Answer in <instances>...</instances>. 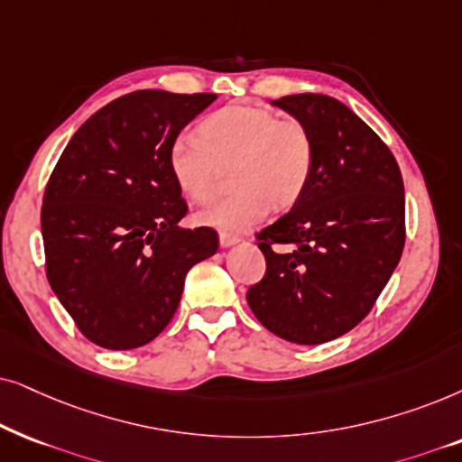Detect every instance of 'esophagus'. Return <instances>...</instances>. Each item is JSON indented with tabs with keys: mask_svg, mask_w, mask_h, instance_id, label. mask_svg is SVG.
Segmentation results:
<instances>
[{
	"mask_svg": "<svg viewBox=\"0 0 462 462\" xmlns=\"http://www.w3.org/2000/svg\"><path fill=\"white\" fill-rule=\"evenodd\" d=\"M236 243H241V238L235 236V235H226V232H221V235H219V245H221V247H224V249L235 247Z\"/></svg>",
	"mask_w": 462,
	"mask_h": 462,
	"instance_id": "obj_1",
	"label": "esophagus"
}]
</instances>
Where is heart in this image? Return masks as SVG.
Instances as JSON below:
<instances>
[{
  "label": "heart",
  "instance_id": "obj_1",
  "mask_svg": "<svg viewBox=\"0 0 462 462\" xmlns=\"http://www.w3.org/2000/svg\"><path fill=\"white\" fill-rule=\"evenodd\" d=\"M199 136L180 133L169 145L171 175L196 202L211 199L219 164L235 160V194L208 202L199 221L224 232H245L276 207L293 205L309 188L315 145L298 120H279L263 107L226 106L199 125Z\"/></svg>",
  "mask_w": 462,
  "mask_h": 462
}]
</instances>
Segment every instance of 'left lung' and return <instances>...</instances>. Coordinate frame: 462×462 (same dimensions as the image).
Returning <instances> with one entry per match:
<instances>
[{
  "label": "left lung",
  "mask_w": 462,
  "mask_h": 462,
  "mask_svg": "<svg viewBox=\"0 0 462 462\" xmlns=\"http://www.w3.org/2000/svg\"><path fill=\"white\" fill-rule=\"evenodd\" d=\"M270 103L306 126L315 164L291 211L257 235L266 274L249 287L247 302L282 340L323 344L365 319L402 260V171L384 141L337 98L302 92Z\"/></svg>",
  "instance_id": "1"
}]
</instances>
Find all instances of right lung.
I'll list each match as a JSON object with an SVG mask.
<instances>
[{"mask_svg": "<svg viewBox=\"0 0 462 462\" xmlns=\"http://www.w3.org/2000/svg\"><path fill=\"white\" fill-rule=\"evenodd\" d=\"M217 95L137 90L90 116L60 153L42 205L46 276L90 342H152L188 270L217 251L213 227H181L169 145Z\"/></svg>", "mask_w": 462, "mask_h": 462, "instance_id": "add662e5", "label": "right lung"}]
</instances>
